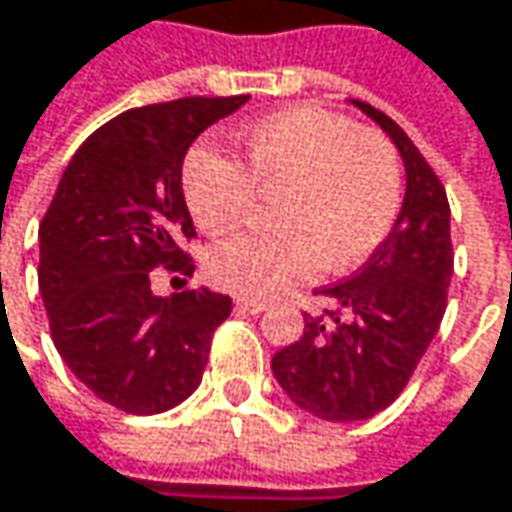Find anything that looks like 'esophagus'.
I'll use <instances>...</instances> for the list:
<instances>
[{
	"mask_svg": "<svg viewBox=\"0 0 512 512\" xmlns=\"http://www.w3.org/2000/svg\"><path fill=\"white\" fill-rule=\"evenodd\" d=\"M234 304H237L240 310H249V313H263V310L269 307L263 299H249V296H234Z\"/></svg>",
	"mask_w": 512,
	"mask_h": 512,
	"instance_id": "obj_1",
	"label": "esophagus"
}]
</instances>
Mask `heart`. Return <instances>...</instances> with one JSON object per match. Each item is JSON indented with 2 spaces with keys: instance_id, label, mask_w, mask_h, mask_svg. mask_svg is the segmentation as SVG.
<instances>
[{
  "instance_id": "b5f03b06",
  "label": "heart",
  "mask_w": 512,
  "mask_h": 512,
  "mask_svg": "<svg viewBox=\"0 0 512 512\" xmlns=\"http://www.w3.org/2000/svg\"><path fill=\"white\" fill-rule=\"evenodd\" d=\"M246 172L213 152L184 166V199L202 231L246 219L255 196L272 199L275 231L231 234L205 252V275L237 296H275L319 266L346 272L390 234L401 172L390 140L346 117L293 108L240 134Z\"/></svg>"
}]
</instances>
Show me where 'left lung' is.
Listing matches in <instances>:
<instances>
[{
    "label": "left lung",
    "mask_w": 512,
    "mask_h": 512,
    "mask_svg": "<svg viewBox=\"0 0 512 512\" xmlns=\"http://www.w3.org/2000/svg\"><path fill=\"white\" fill-rule=\"evenodd\" d=\"M404 161L393 231L357 275L316 290L328 310L304 313V334L272 357V375L304 413L357 422L390 407L437 337L454 272L445 187L413 140L378 108L351 99Z\"/></svg>",
    "instance_id": "obj_1"
}]
</instances>
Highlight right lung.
I'll return each instance as SVG.
<instances>
[{"label":"right lung","instance_id":"obj_1","mask_svg":"<svg viewBox=\"0 0 512 512\" xmlns=\"http://www.w3.org/2000/svg\"><path fill=\"white\" fill-rule=\"evenodd\" d=\"M249 96H190L125 111L72 155L40 222V296L70 372L117 410L152 416L202 381L231 299L208 287L155 296L149 272L193 275L181 190L193 140Z\"/></svg>","mask_w":512,"mask_h":512}]
</instances>
